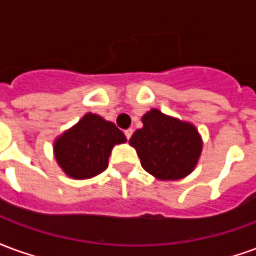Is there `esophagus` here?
<instances>
[{"label": "esophagus", "mask_w": 256, "mask_h": 256, "mask_svg": "<svg viewBox=\"0 0 256 256\" xmlns=\"http://www.w3.org/2000/svg\"><path fill=\"white\" fill-rule=\"evenodd\" d=\"M132 134H133V128H128V130H124V136H126V138L128 140H130Z\"/></svg>", "instance_id": "1"}]
</instances>
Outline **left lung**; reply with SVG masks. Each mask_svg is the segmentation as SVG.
I'll return each instance as SVG.
<instances>
[{"instance_id": "obj_1", "label": "left lung", "mask_w": 256, "mask_h": 256, "mask_svg": "<svg viewBox=\"0 0 256 256\" xmlns=\"http://www.w3.org/2000/svg\"><path fill=\"white\" fill-rule=\"evenodd\" d=\"M142 128L128 140L145 172L158 180H181L193 172L203 142L192 123L150 110L142 116Z\"/></svg>"}]
</instances>
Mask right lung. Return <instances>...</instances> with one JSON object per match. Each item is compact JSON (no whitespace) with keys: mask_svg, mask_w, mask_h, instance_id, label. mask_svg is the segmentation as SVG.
Returning <instances> with one entry per match:
<instances>
[{"mask_svg":"<svg viewBox=\"0 0 256 256\" xmlns=\"http://www.w3.org/2000/svg\"><path fill=\"white\" fill-rule=\"evenodd\" d=\"M123 142L126 137L114 123L89 112L56 138L53 150L68 177L86 180L104 172L112 148Z\"/></svg>","mask_w":256,"mask_h":256,"instance_id":"1","label":"right lung"}]
</instances>
